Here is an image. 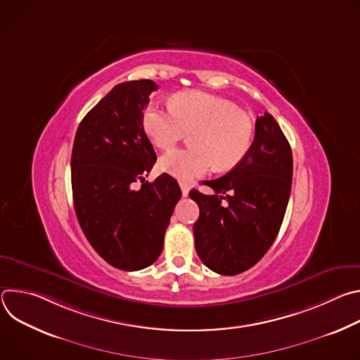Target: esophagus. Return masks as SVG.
Segmentation results:
<instances>
[{
  "label": "esophagus",
  "instance_id": "esophagus-1",
  "mask_svg": "<svg viewBox=\"0 0 360 360\" xmlns=\"http://www.w3.org/2000/svg\"><path fill=\"white\" fill-rule=\"evenodd\" d=\"M179 186H181V191H182V196H188L189 185L186 182H179Z\"/></svg>",
  "mask_w": 360,
  "mask_h": 360
}]
</instances>
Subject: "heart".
Segmentation results:
<instances>
[{
  "instance_id": "b5f03b06",
  "label": "heart",
  "mask_w": 360,
  "mask_h": 360,
  "mask_svg": "<svg viewBox=\"0 0 360 360\" xmlns=\"http://www.w3.org/2000/svg\"><path fill=\"white\" fill-rule=\"evenodd\" d=\"M142 125L150 141L161 149L172 148L191 134V149L169 150L161 157L160 168L191 181L217 171L235 168L249 152L253 139L250 117L231 101L199 91L175 95L171 107L149 105Z\"/></svg>"
}]
</instances>
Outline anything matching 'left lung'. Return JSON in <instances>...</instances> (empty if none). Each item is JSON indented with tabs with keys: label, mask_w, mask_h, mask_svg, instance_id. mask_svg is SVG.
Masks as SVG:
<instances>
[{
	"label": "left lung",
	"mask_w": 360,
	"mask_h": 360,
	"mask_svg": "<svg viewBox=\"0 0 360 360\" xmlns=\"http://www.w3.org/2000/svg\"><path fill=\"white\" fill-rule=\"evenodd\" d=\"M292 174L290 145L275 118L265 112L255 122L246 157L226 175L202 182L215 193L189 192L199 207L193 236L205 266L232 276L261 261L281 229Z\"/></svg>",
	"instance_id": "obj_1"
}]
</instances>
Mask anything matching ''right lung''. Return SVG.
I'll return each mask as SVG.
<instances>
[{"mask_svg": "<svg viewBox=\"0 0 360 360\" xmlns=\"http://www.w3.org/2000/svg\"><path fill=\"white\" fill-rule=\"evenodd\" d=\"M150 79L115 85L81 121L72 146L71 184L79 226L102 259L139 271L158 259L181 188L171 175L145 181L157 153L143 125ZM143 185L133 189V182Z\"/></svg>", "mask_w": 360, "mask_h": 360, "instance_id": "right-lung-1", "label": "right lung"}]
</instances>
